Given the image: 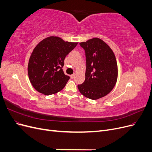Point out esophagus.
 <instances>
[{
	"label": "esophagus",
	"instance_id": "34e87169",
	"mask_svg": "<svg viewBox=\"0 0 152 152\" xmlns=\"http://www.w3.org/2000/svg\"><path fill=\"white\" fill-rule=\"evenodd\" d=\"M75 74H72V75H70V77L72 78V79H73V78L75 77Z\"/></svg>",
	"mask_w": 152,
	"mask_h": 152
}]
</instances>
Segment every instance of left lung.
<instances>
[{"instance_id":"left-lung-1","label":"left lung","mask_w":152,"mask_h":152,"mask_svg":"<svg viewBox=\"0 0 152 152\" xmlns=\"http://www.w3.org/2000/svg\"><path fill=\"white\" fill-rule=\"evenodd\" d=\"M85 50L86 70L85 81L78 85L85 97L96 100L103 98L115 85L118 68L115 56L103 40L93 38L80 43Z\"/></svg>"}]
</instances>
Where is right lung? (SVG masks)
<instances>
[{
	"label": "right lung",
	"instance_id": "obj_1",
	"mask_svg": "<svg viewBox=\"0 0 152 152\" xmlns=\"http://www.w3.org/2000/svg\"><path fill=\"white\" fill-rule=\"evenodd\" d=\"M77 44L50 36L36 45L28 65L29 79L35 90L45 95H50L65 87L70 77L63 71L64 60Z\"/></svg>",
	"mask_w": 152,
	"mask_h": 152
}]
</instances>
